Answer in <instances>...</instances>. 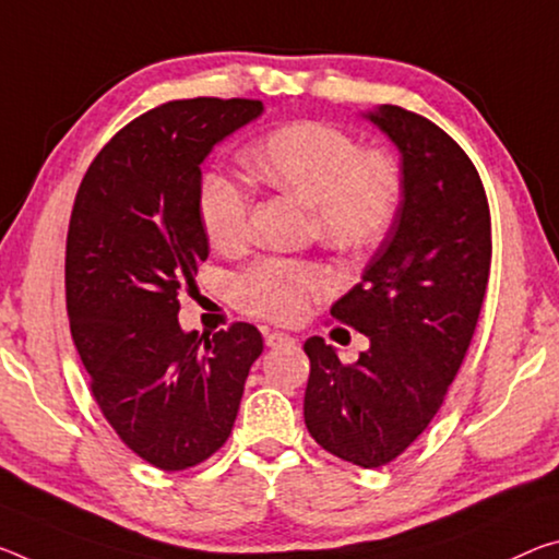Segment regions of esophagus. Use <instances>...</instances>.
I'll list each match as a JSON object with an SVG mask.
<instances>
[{"instance_id": "esophagus-1", "label": "esophagus", "mask_w": 559, "mask_h": 559, "mask_svg": "<svg viewBox=\"0 0 559 559\" xmlns=\"http://www.w3.org/2000/svg\"><path fill=\"white\" fill-rule=\"evenodd\" d=\"M286 343H294V338L286 333H265V345H269V348H278V345Z\"/></svg>"}]
</instances>
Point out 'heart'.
Instances as JSON below:
<instances>
[{
	"label": "heart",
	"mask_w": 559,
	"mask_h": 559,
	"mask_svg": "<svg viewBox=\"0 0 559 559\" xmlns=\"http://www.w3.org/2000/svg\"><path fill=\"white\" fill-rule=\"evenodd\" d=\"M255 181L308 203L311 231L341 253H366L385 241L403 203V164L391 148L368 146L328 121L300 119L246 148ZM197 211L209 243L234 253L251 231V193L221 168L203 171ZM333 288L331 271L313 261H255L236 278L241 311L273 323H296Z\"/></svg>",
	"instance_id": "b5f03b06"
}]
</instances>
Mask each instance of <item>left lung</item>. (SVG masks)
I'll return each mask as SVG.
<instances>
[{
  "mask_svg": "<svg viewBox=\"0 0 559 559\" xmlns=\"http://www.w3.org/2000/svg\"><path fill=\"white\" fill-rule=\"evenodd\" d=\"M368 119L401 148L403 203L362 281L331 308L368 350L343 362L318 335L304 343V418L323 450L370 471L403 455L445 401L480 318L492 231L480 174L453 136L403 106Z\"/></svg>",
  "mask_w": 559,
  "mask_h": 559,
  "instance_id": "8db88e82",
  "label": "left lung"
}]
</instances>
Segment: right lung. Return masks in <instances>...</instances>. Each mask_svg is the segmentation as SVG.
<instances>
[{
    "label": "right lung",
    "mask_w": 559,
    "mask_h": 559,
    "mask_svg": "<svg viewBox=\"0 0 559 559\" xmlns=\"http://www.w3.org/2000/svg\"><path fill=\"white\" fill-rule=\"evenodd\" d=\"M259 99L166 102L111 136L79 186L67 234V313L88 388L131 453L166 473L231 436L263 338L251 323L183 333L179 294L209 259L197 191L216 141Z\"/></svg>",
    "instance_id": "right-lung-1"
}]
</instances>
